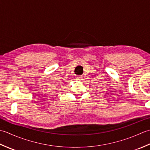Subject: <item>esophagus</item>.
<instances>
[{"label":"esophagus","instance_id":"esophagus-1","mask_svg":"<svg viewBox=\"0 0 150 150\" xmlns=\"http://www.w3.org/2000/svg\"><path fill=\"white\" fill-rule=\"evenodd\" d=\"M76 79L78 81H81L82 80H83V78H82L81 77H76Z\"/></svg>","mask_w":150,"mask_h":150}]
</instances>
